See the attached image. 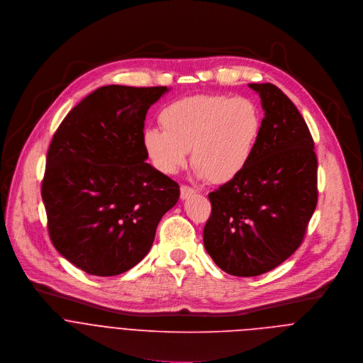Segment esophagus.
<instances>
[{
  "label": "esophagus",
  "instance_id": "obj_1",
  "mask_svg": "<svg viewBox=\"0 0 363 363\" xmlns=\"http://www.w3.org/2000/svg\"><path fill=\"white\" fill-rule=\"evenodd\" d=\"M194 193H196V190L191 189V187H189V186H182V187H180V199H182V200H186V199L191 197Z\"/></svg>",
  "mask_w": 363,
  "mask_h": 363
}]
</instances>
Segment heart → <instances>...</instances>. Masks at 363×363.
I'll return each instance as SVG.
<instances>
[{
	"label": "heart",
	"mask_w": 363,
	"mask_h": 363,
	"mask_svg": "<svg viewBox=\"0 0 363 363\" xmlns=\"http://www.w3.org/2000/svg\"><path fill=\"white\" fill-rule=\"evenodd\" d=\"M162 128L150 127L141 143L155 169L166 176L189 162L196 176L222 184L236 179L249 164L257 144L262 114L247 97L197 94L167 104L159 116Z\"/></svg>",
	"instance_id": "1"
}]
</instances>
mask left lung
<instances>
[{
	"mask_svg": "<svg viewBox=\"0 0 363 363\" xmlns=\"http://www.w3.org/2000/svg\"><path fill=\"white\" fill-rule=\"evenodd\" d=\"M264 111L247 167L208 194L203 242L229 274L266 273L303 242L318 203V159L306 121L274 84H249Z\"/></svg>",
	"mask_w": 363,
	"mask_h": 363,
	"instance_id": "obj_1",
	"label": "left lung"
}]
</instances>
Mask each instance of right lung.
I'll return each mask as SVG.
<instances>
[{"mask_svg":"<svg viewBox=\"0 0 363 363\" xmlns=\"http://www.w3.org/2000/svg\"><path fill=\"white\" fill-rule=\"evenodd\" d=\"M167 87L104 86L72 108L47 153L41 196L61 256L89 274L134 267L155 242L179 184L146 163L147 110Z\"/></svg>","mask_w":363,"mask_h":363,"instance_id":"right-lung-1","label":"right lung"}]
</instances>
